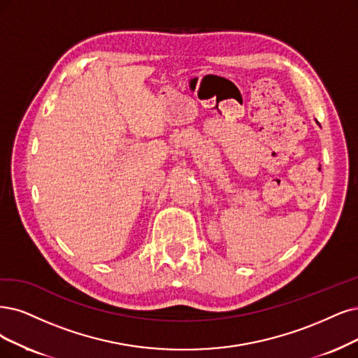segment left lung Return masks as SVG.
<instances>
[{"label":"left lung","mask_w":358,"mask_h":358,"mask_svg":"<svg viewBox=\"0 0 358 358\" xmlns=\"http://www.w3.org/2000/svg\"><path fill=\"white\" fill-rule=\"evenodd\" d=\"M315 122H317V121H315Z\"/></svg>","instance_id":"left-lung-1"}]
</instances>
